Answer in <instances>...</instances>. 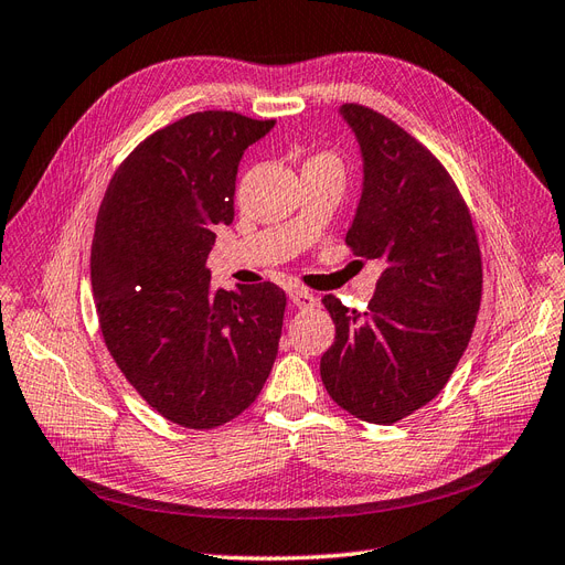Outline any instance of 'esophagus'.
I'll return each instance as SVG.
<instances>
[{"mask_svg": "<svg viewBox=\"0 0 565 565\" xmlns=\"http://www.w3.org/2000/svg\"><path fill=\"white\" fill-rule=\"evenodd\" d=\"M288 298H291L298 310H310L317 305V298L310 291H302V288H296V291L288 294Z\"/></svg>", "mask_w": 565, "mask_h": 565, "instance_id": "esophagus-1", "label": "esophagus"}]
</instances>
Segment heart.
<instances>
[{"mask_svg":"<svg viewBox=\"0 0 565 565\" xmlns=\"http://www.w3.org/2000/svg\"><path fill=\"white\" fill-rule=\"evenodd\" d=\"M315 158H331V156H327V153H321V156H315Z\"/></svg>","mask_w":565,"mask_h":565,"instance_id":"1","label":"heart"}]
</instances>
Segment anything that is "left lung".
I'll return each mask as SVG.
<instances>
[{
    "mask_svg": "<svg viewBox=\"0 0 565 565\" xmlns=\"http://www.w3.org/2000/svg\"><path fill=\"white\" fill-rule=\"evenodd\" d=\"M360 141L364 184L345 244L381 263L366 310L335 296V341L321 381L338 407L391 426L438 395L471 341L482 296L473 220L452 177L422 141L360 104L341 106Z\"/></svg>",
    "mask_w": 565,
    "mask_h": 565,
    "instance_id": "left-lung-1",
    "label": "left lung"
}]
</instances>
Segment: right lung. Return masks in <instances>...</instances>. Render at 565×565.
Returning a JSON list of instances; mask_svg holds the SVG:
<instances>
[{
    "label": "right lung",
    "mask_w": 565,
    "mask_h": 565,
    "mask_svg": "<svg viewBox=\"0 0 565 565\" xmlns=\"http://www.w3.org/2000/svg\"><path fill=\"white\" fill-rule=\"evenodd\" d=\"M274 120L203 110L143 139L96 215L92 291L110 358L168 422L207 430L248 409L277 360L286 294L222 291L205 267L234 220L238 160Z\"/></svg>",
    "instance_id": "add662e5"
}]
</instances>
